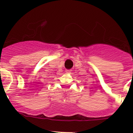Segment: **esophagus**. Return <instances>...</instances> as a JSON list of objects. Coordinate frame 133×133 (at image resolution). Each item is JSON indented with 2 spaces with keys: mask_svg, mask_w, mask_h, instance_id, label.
Wrapping results in <instances>:
<instances>
[{
  "mask_svg": "<svg viewBox=\"0 0 133 133\" xmlns=\"http://www.w3.org/2000/svg\"><path fill=\"white\" fill-rule=\"evenodd\" d=\"M66 72L67 74H70L71 72V70H66Z\"/></svg>",
  "mask_w": 133,
  "mask_h": 133,
  "instance_id": "34e87169",
  "label": "esophagus"
}]
</instances>
